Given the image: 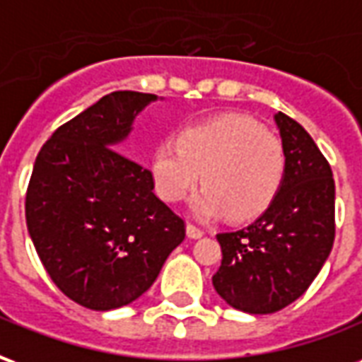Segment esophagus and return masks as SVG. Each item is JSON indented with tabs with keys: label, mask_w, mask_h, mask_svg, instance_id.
<instances>
[{
	"label": "esophagus",
	"mask_w": 362,
	"mask_h": 362,
	"mask_svg": "<svg viewBox=\"0 0 362 362\" xmlns=\"http://www.w3.org/2000/svg\"><path fill=\"white\" fill-rule=\"evenodd\" d=\"M186 235H188V238H202L204 236V230L202 228H197L196 225H186Z\"/></svg>",
	"instance_id": "obj_1"
}]
</instances>
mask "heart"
I'll return each instance as SVG.
<instances>
[{
	"label": "heart",
	"mask_w": 362,
	"mask_h": 362,
	"mask_svg": "<svg viewBox=\"0 0 362 362\" xmlns=\"http://www.w3.org/2000/svg\"><path fill=\"white\" fill-rule=\"evenodd\" d=\"M285 168L279 137L243 114H219L182 127L178 143H158L149 158L151 180L165 202H180L204 180L189 202L192 213L204 221L228 213L250 219L266 211Z\"/></svg>",
	"instance_id": "heart-1"
}]
</instances>
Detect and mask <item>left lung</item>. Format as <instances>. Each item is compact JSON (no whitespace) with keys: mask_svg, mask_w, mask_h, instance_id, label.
<instances>
[{"mask_svg":"<svg viewBox=\"0 0 362 362\" xmlns=\"http://www.w3.org/2000/svg\"><path fill=\"white\" fill-rule=\"evenodd\" d=\"M273 119L287 157L279 192L248 227L217 235L223 259L213 287L248 314H272L303 296L335 236L332 168L298 122L283 112Z\"/></svg>","mask_w":362,"mask_h":362,"instance_id":"obj_1","label":"left lung"}]
</instances>
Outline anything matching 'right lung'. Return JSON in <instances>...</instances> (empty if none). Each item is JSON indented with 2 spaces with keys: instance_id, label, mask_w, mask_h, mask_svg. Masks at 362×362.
<instances>
[{
  "instance_id": "1",
  "label": "right lung",
  "mask_w": 362,
  "mask_h": 362,
  "mask_svg": "<svg viewBox=\"0 0 362 362\" xmlns=\"http://www.w3.org/2000/svg\"><path fill=\"white\" fill-rule=\"evenodd\" d=\"M158 96L116 90L59 126L38 153L27 189V227L56 287L90 310L134 303L184 240L151 173L119 143Z\"/></svg>"
}]
</instances>
